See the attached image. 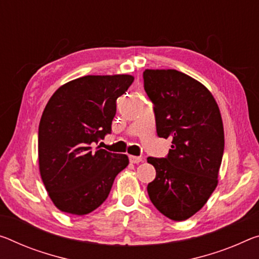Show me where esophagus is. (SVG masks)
<instances>
[{"label":"esophagus","instance_id":"obj_1","mask_svg":"<svg viewBox=\"0 0 259 259\" xmlns=\"http://www.w3.org/2000/svg\"><path fill=\"white\" fill-rule=\"evenodd\" d=\"M129 160L131 163H139L143 161V159L141 157H135V155H129Z\"/></svg>","mask_w":259,"mask_h":259}]
</instances>
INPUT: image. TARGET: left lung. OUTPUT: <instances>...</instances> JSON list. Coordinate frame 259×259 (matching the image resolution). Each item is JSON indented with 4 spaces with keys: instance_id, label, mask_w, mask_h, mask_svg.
<instances>
[{
    "instance_id": "1",
    "label": "left lung",
    "mask_w": 259,
    "mask_h": 259,
    "mask_svg": "<svg viewBox=\"0 0 259 259\" xmlns=\"http://www.w3.org/2000/svg\"><path fill=\"white\" fill-rule=\"evenodd\" d=\"M143 78L158 136L171 139L166 158H147L157 171L147 194L167 218L186 220L218 184L225 147L220 110L211 92L181 71L146 69Z\"/></svg>"
}]
</instances>
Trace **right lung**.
Returning <instances> with one entry per match:
<instances>
[{"mask_svg":"<svg viewBox=\"0 0 259 259\" xmlns=\"http://www.w3.org/2000/svg\"><path fill=\"white\" fill-rule=\"evenodd\" d=\"M130 75L84 76L53 94L38 133L39 169L55 206L84 215L107 199L116 175L128 166L125 154L92 143L112 133L116 100L133 84Z\"/></svg>","mask_w":259,"mask_h":259,"instance_id":"obj_1","label":"right lung"}]
</instances>
